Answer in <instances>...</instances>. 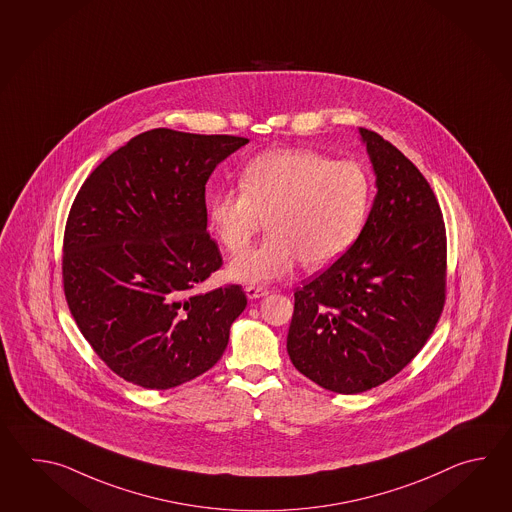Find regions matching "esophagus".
<instances>
[{
    "label": "esophagus",
    "mask_w": 512,
    "mask_h": 512,
    "mask_svg": "<svg viewBox=\"0 0 512 512\" xmlns=\"http://www.w3.org/2000/svg\"><path fill=\"white\" fill-rule=\"evenodd\" d=\"M245 293H247V296H249L251 300H256V298H263V296H267V294H269V289L249 285V287H245Z\"/></svg>",
    "instance_id": "obj_1"
}]
</instances>
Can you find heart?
Wrapping results in <instances>:
<instances>
[{"label": "heart", "mask_w": 512, "mask_h": 512, "mask_svg": "<svg viewBox=\"0 0 512 512\" xmlns=\"http://www.w3.org/2000/svg\"><path fill=\"white\" fill-rule=\"evenodd\" d=\"M370 177L353 161H331L311 150H272L252 159L241 188L208 201V227L219 243L240 254L261 218L269 240L229 265L234 282H272L293 272L326 267L357 240L370 207Z\"/></svg>", "instance_id": "obj_1"}]
</instances>
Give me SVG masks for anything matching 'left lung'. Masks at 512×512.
Listing matches in <instances>:
<instances>
[{
    "label": "left lung",
    "mask_w": 512,
    "mask_h": 512,
    "mask_svg": "<svg viewBox=\"0 0 512 512\" xmlns=\"http://www.w3.org/2000/svg\"><path fill=\"white\" fill-rule=\"evenodd\" d=\"M377 194L359 238L294 293L287 353L329 392L392 379L432 335L445 304L446 236L423 174L379 133L359 128Z\"/></svg>",
    "instance_id": "obj_1"
}]
</instances>
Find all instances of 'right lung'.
I'll list each match as a JSON object with an SVG mask.
<instances>
[{
  "instance_id": "add662e5",
  "label": "right lung",
  "mask_w": 512,
  "mask_h": 512,
  "mask_svg": "<svg viewBox=\"0 0 512 512\" xmlns=\"http://www.w3.org/2000/svg\"><path fill=\"white\" fill-rule=\"evenodd\" d=\"M249 139L144 131L87 177L67 218L64 291L98 357L124 381L168 390L210 370L243 313L240 285L196 293L221 267L205 186Z\"/></svg>"
}]
</instances>
